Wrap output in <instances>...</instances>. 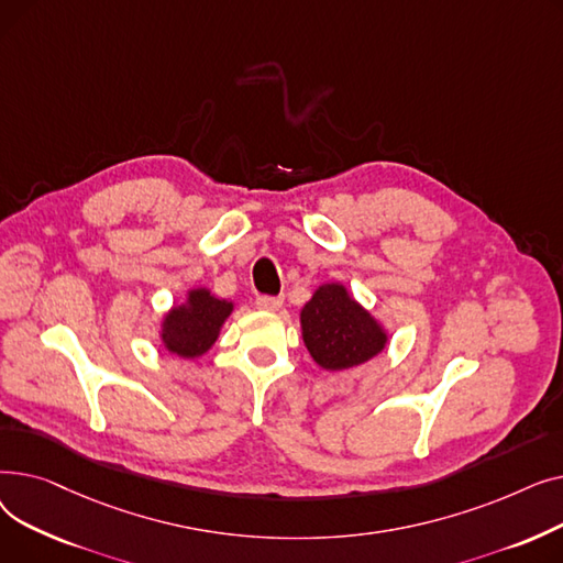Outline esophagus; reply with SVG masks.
<instances>
[{
    "instance_id": "obj_1",
    "label": "esophagus",
    "mask_w": 563,
    "mask_h": 563,
    "mask_svg": "<svg viewBox=\"0 0 563 563\" xmlns=\"http://www.w3.org/2000/svg\"><path fill=\"white\" fill-rule=\"evenodd\" d=\"M255 306L264 312H276L283 308V297H257Z\"/></svg>"
}]
</instances>
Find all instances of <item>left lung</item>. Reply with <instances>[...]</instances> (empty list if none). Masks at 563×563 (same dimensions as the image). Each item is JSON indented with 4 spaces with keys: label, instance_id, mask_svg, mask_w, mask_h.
Masks as SVG:
<instances>
[{
    "label": "left lung",
    "instance_id": "8db88e82",
    "mask_svg": "<svg viewBox=\"0 0 563 563\" xmlns=\"http://www.w3.org/2000/svg\"><path fill=\"white\" fill-rule=\"evenodd\" d=\"M301 338L312 361L327 372L358 367L388 346L386 327L344 283H321L299 312Z\"/></svg>",
    "mask_w": 563,
    "mask_h": 563
}]
</instances>
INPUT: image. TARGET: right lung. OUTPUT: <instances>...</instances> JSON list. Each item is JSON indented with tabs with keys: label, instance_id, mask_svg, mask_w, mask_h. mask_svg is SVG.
<instances>
[{
	"label": "right lung",
	"instance_id": "add662e5",
	"mask_svg": "<svg viewBox=\"0 0 563 563\" xmlns=\"http://www.w3.org/2000/svg\"><path fill=\"white\" fill-rule=\"evenodd\" d=\"M234 303L219 299L207 287H191L183 303L166 310L159 323V342L170 356L196 361L214 346Z\"/></svg>",
	"mask_w": 563,
	"mask_h": 563
}]
</instances>
